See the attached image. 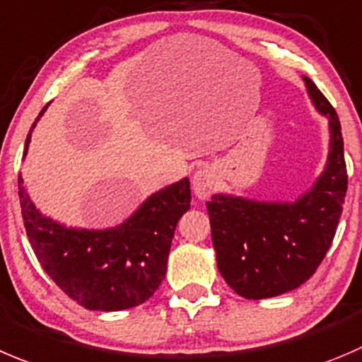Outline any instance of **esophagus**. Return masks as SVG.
<instances>
[{
    "label": "esophagus",
    "instance_id": "esophagus-1",
    "mask_svg": "<svg viewBox=\"0 0 362 362\" xmlns=\"http://www.w3.org/2000/svg\"><path fill=\"white\" fill-rule=\"evenodd\" d=\"M192 188H194V194L199 199H208L216 188L215 170L209 165L199 168L194 174V177H192Z\"/></svg>",
    "mask_w": 362,
    "mask_h": 362
}]
</instances>
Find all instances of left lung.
<instances>
[{"label": "left lung", "instance_id": "left-lung-1", "mask_svg": "<svg viewBox=\"0 0 362 362\" xmlns=\"http://www.w3.org/2000/svg\"><path fill=\"white\" fill-rule=\"evenodd\" d=\"M313 105L329 120V156L311 190L295 202L252 201L215 194L206 202L216 267L240 297H277L304 284L332 243L346 195L345 154L338 113L304 76Z\"/></svg>", "mask_w": 362, "mask_h": 362}]
</instances>
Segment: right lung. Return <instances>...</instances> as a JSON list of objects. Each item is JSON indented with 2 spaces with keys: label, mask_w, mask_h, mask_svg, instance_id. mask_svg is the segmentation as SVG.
Masks as SVG:
<instances>
[{
  "label": "right lung",
  "mask_w": 362,
  "mask_h": 362,
  "mask_svg": "<svg viewBox=\"0 0 362 362\" xmlns=\"http://www.w3.org/2000/svg\"><path fill=\"white\" fill-rule=\"evenodd\" d=\"M37 120L26 139L24 156ZM23 183L19 175L26 235L39 263L65 295L90 311H122L153 297L167 274L175 226L190 209L188 177L154 192L117 227L99 230L65 227L44 216Z\"/></svg>",
  "instance_id": "right-lung-1"
}]
</instances>
